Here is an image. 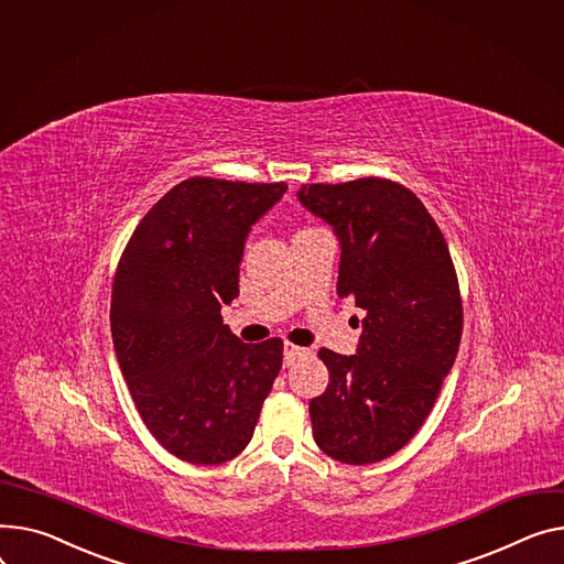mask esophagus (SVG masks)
Instances as JSON below:
<instances>
[{
    "label": "esophagus",
    "instance_id": "34e87169",
    "mask_svg": "<svg viewBox=\"0 0 564 564\" xmlns=\"http://www.w3.org/2000/svg\"><path fill=\"white\" fill-rule=\"evenodd\" d=\"M304 356H308V349L296 347L292 343H285V347H283V362H285V367L294 365L299 358H304Z\"/></svg>",
    "mask_w": 564,
    "mask_h": 564
}]
</instances>
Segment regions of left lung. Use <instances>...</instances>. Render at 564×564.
Returning a JSON list of instances; mask_svg holds the SVG:
<instances>
[{
	"instance_id": "obj_1",
	"label": "left lung",
	"mask_w": 564,
	"mask_h": 564,
	"mask_svg": "<svg viewBox=\"0 0 564 564\" xmlns=\"http://www.w3.org/2000/svg\"><path fill=\"white\" fill-rule=\"evenodd\" d=\"M299 202L340 240L337 294L365 311L354 356L319 349L324 394L311 401L317 446L345 465L379 463L420 431L463 335L458 276L426 206L367 176L302 185Z\"/></svg>"
}]
</instances>
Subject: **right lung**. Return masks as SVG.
<instances>
[{"label": "right lung", "mask_w": 564, "mask_h": 564, "mask_svg": "<svg viewBox=\"0 0 564 564\" xmlns=\"http://www.w3.org/2000/svg\"><path fill=\"white\" fill-rule=\"evenodd\" d=\"M285 191L185 178L140 219L120 258L110 330L122 377L149 433L185 463L236 458L281 369L279 337L245 345L219 311L240 292L251 227Z\"/></svg>", "instance_id": "1"}]
</instances>
